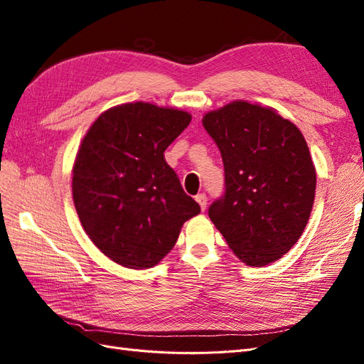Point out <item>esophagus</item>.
<instances>
[{
  "label": "esophagus",
  "mask_w": 364,
  "mask_h": 364,
  "mask_svg": "<svg viewBox=\"0 0 364 364\" xmlns=\"http://www.w3.org/2000/svg\"><path fill=\"white\" fill-rule=\"evenodd\" d=\"M196 202L199 203V206H200L202 211H205V209H206V205H208V199H206V196H205L203 193L196 196Z\"/></svg>",
  "instance_id": "esophagus-1"
}]
</instances>
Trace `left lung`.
<instances>
[{"mask_svg": "<svg viewBox=\"0 0 364 364\" xmlns=\"http://www.w3.org/2000/svg\"><path fill=\"white\" fill-rule=\"evenodd\" d=\"M220 149L226 193L209 218L247 266L285 255L310 218L316 168L302 132L277 109L235 100L202 118Z\"/></svg>", "mask_w": 364, "mask_h": 364, "instance_id": "8db88e82", "label": "left lung"}]
</instances>
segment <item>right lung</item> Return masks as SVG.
I'll use <instances>...</instances> for the list:
<instances>
[{
  "label": "right lung",
  "mask_w": 364,
  "mask_h": 364,
  "mask_svg": "<svg viewBox=\"0 0 364 364\" xmlns=\"http://www.w3.org/2000/svg\"><path fill=\"white\" fill-rule=\"evenodd\" d=\"M191 114L146 102L107 109L87 129L73 165V200L86 235L127 269L156 266L200 206L164 151Z\"/></svg>",
  "instance_id": "right-lung-1"
}]
</instances>
